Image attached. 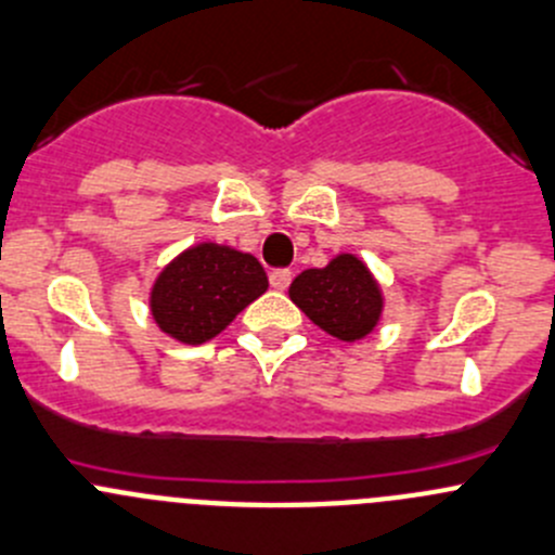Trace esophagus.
<instances>
[{"label": "esophagus", "mask_w": 555, "mask_h": 555, "mask_svg": "<svg viewBox=\"0 0 555 555\" xmlns=\"http://www.w3.org/2000/svg\"><path fill=\"white\" fill-rule=\"evenodd\" d=\"M271 287L273 289H287L289 282H293V273L287 271V268H276V271H271Z\"/></svg>", "instance_id": "1"}]
</instances>
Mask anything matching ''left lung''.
<instances>
[{
    "mask_svg": "<svg viewBox=\"0 0 555 555\" xmlns=\"http://www.w3.org/2000/svg\"><path fill=\"white\" fill-rule=\"evenodd\" d=\"M293 304L338 341H358L382 317V289L363 260L336 255L325 268H309L289 284Z\"/></svg>",
    "mask_w": 555,
    "mask_h": 555,
    "instance_id": "left-lung-1",
    "label": "left lung"
}]
</instances>
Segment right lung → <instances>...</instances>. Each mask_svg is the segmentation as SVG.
<instances>
[{
  "mask_svg": "<svg viewBox=\"0 0 555 555\" xmlns=\"http://www.w3.org/2000/svg\"><path fill=\"white\" fill-rule=\"evenodd\" d=\"M268 289L257 257L222 244H195L163 268L152 287V317L181 344H206Z\"/></svg>",
  "mask_w": 555,
  "mask_h": 555,
  "instance_id": "obj_1",
  "label": "right lung"
}]
</instances>
